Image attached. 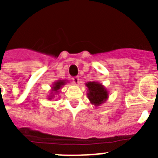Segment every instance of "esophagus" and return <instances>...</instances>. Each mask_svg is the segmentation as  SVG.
<instances>
[{"label":"esophagus","instance_id":"obj_1","mask_svg":"<svg viewBox=\"0 0 158 158\" xmlns=\"http://www.w3.org/2000/svg\"><path fill=\"white\" fill-rule=\"evenodd\" d=\"M79 81H80V79L78 77H73V82L75 84V85H78L79 84Z\"/></svg>","mask_w":158,"mask_h":158}]
</instances>
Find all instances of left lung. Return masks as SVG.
Returning <instances> with one entry per match:
<instances>
[{
    "label": "left lung",
    "instance_id": "1",
    "mask_svg": "<svg viewBox=\"0 0 158 158\" xmlns=\"http://www.w3.org/2000/svg\"><path fill=\"white\" fill-rule=\"evenodd\" d=\"M85 85L88 88V98L92 104L97 107L107 101L108 91L102 84L97 81H89L85 83Z\"/></svg>",
    "mask_w": 158,
    "mask_h": 158
}]
</instances>
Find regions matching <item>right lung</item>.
<instances>
[{"instance_id":"add662e5","label":"right lung","mask_w":158,"mask_h":158,"mask_svg":"<svg viewBox=\"0 0 158 158\" xmlns=\"http://www.w3.org/2000/svg\"><path fill=\"white\" fill-rule=\"evenodd\" d=\"M66 83V80H58L54 82V84L52 85V87H51L50 95L47 96V99L48 100H52L53 98H54L60 93V91H61L60 89H62L63 85H65Z\"/></svg>"}]
</instances>
